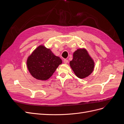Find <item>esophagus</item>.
<instances>
[{
  "label": "esophagus",
  "instance_id": "obj_1",
  "mask_svg": "<svg viewBox=\"0 0 124 124\" xmlns=\"http://www.w3.org/2000/svg\"><path fill=\"white\" fill-rule=\"evenodd\" d=\"M68 59H64V60H63V62H64V63H68Z\"/></svg>",
  "mask_w": 124,
  "mask_h": 124
}]
</instances>
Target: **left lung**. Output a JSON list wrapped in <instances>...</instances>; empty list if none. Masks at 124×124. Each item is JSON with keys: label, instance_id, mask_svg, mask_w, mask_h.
Here are the masks:
<instances>
[{"label": "left lung", "instance_id": "1", "mask_svg": "<svg viewBox=\"0 0 124 124\" xmlns=\"http://www.w3.org/2000/svg\"><path fill=\"white\" fill-rule=\"evenodd\" d=\"M73 58L70 62V65L76 76L84 78L89 76L94 69L95 63L93 59L84 48L75 51Z\"/></svg>", "mask_w": 124, "mask_h": 124}]
</instances>
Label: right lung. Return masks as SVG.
Returning <instances> with one entry per match:
<instances>
[{"mask_svg":"<svg viewBox=\"0 0 124 124\" xmlns=\"http://www.w3.org/2000/svg\"><path fill=\"white\" fill-rule=\"evenodd\" d=\"M62 63L60 57L42 45L37 47L27 60V68L31 76L37 80L43 81L48 79Z\"/></svg>","mask_w":124,"mask_h":124,"instance_id":"add662e5","label":"right lung"}]
</instances>
